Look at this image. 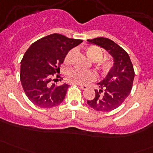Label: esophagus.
<instances>
[{
	"label": "esophagus",
	"mask_w": 153,
	"mask_h": 153,
	"mask_svg": "<svg viewBox=\"0 0 153 153\" xmlns=\"http://www.w3.org/2000/svg\"><path fill=\"white\" fill-rule=\"evenodd\" d=\"M80 87H81V89H84V90H86V89H87V86L86 85H81V84H79Z\"/></svg>",
	"instance_id": "34e87169"
}]
</instances>
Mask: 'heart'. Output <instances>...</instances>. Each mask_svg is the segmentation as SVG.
<instances>
[{
    "label": "heart",
    "instance_id": "1",
    "mask_svg": "<svg viewBox=\"0 0 153 153\" xmlns=\"http://www.w3.org/2000/svg\"><path fill=\"white\" fill-rule=\"evenodd\" d=\"M86 55L88 58L92 61H99L102 59L103 52L102 50L99 47L96 46H90L86 48ZM74 53V50L69 51L66 56V61H70L72 54ZM112 67V64L110 61H102L100 64V67L103 72H106L109 71ZM67 78L69 81L75 84H87L89 82L94 81L96 79V75L95 72L91 71H83L81 69L73 68L70 69L67 72Z\"/></svg>",
    "mask_w": 153,
    "mask_h": 153
}]
</instances>
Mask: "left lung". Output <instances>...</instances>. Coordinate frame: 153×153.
<instances>
[{
	"instance_id": "1",
	"label": "left lung",
	"mask_w": 153,
	"mask_h": 153,
	"mask_svg": "<svg viewBox=\"0 0 153 153\" xmlns=\"http://www.w3.org/2000/svg\"><path fill=\"white\" fill-rule=\"evenodd\" d=\"M90 44L104 49L113 58V66L106 76L98 83L94 99L88 105L98 112H109L121 106L132 90L135 72L127 52L109 38L87 40Z\"/></svg>"
}]
</instances>
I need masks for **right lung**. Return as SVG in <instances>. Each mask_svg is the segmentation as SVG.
<instances>
[{
  "label": "right lung",
  "mask_w": 153,
  "mask_h": 153,
  "mask_svg": "<svg viewBox=\"0 0 153 153\" xmlns=\"http://www.w3.org/2000/svg\"><path fill=\"white\" fill-rule=\"evenodd\" d=\"M82 42L55 33L38 40L29 47L21 60L20 76L24 92L35 105L52 108L62 103L69 85H58L55 83L58 78L52 80V77L60 71L69 51Z\"/></svg>",
  "instance_id": "right-lung-1"
}]
</instances>
